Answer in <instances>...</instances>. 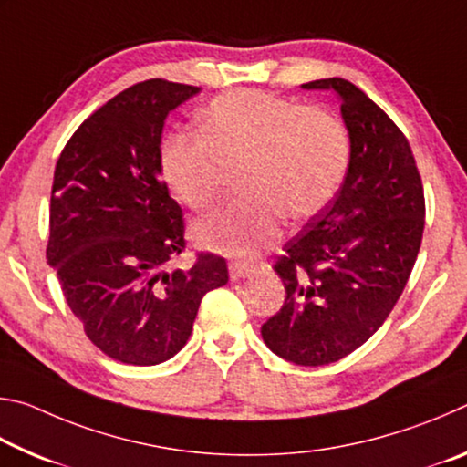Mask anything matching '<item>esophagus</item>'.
<instances>
[{"label":"esophagus","instance_id":"esophagus-1","mask_svg":"<svg viewBox=\"0 0 467 467\" xmlns=\"http://www.w3.org/2000/svg\"><path fill=\"white\" fill-rule=\"evenodd\" d=\"M228 274H231L233 282H239V280L249 278V275L253 274V267L247 264H241V262H233L231 265H228Z\"/></svg>","mask_w":467,"mask_h":467}]
</instances>
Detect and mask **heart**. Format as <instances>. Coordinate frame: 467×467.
<instances>
[{
    "mask_svg": "<svg viewBox=\"0 0 467 467\" xmlns=\"http://www.w3.org/2000/svg\"><path fill=\"white\" fill-rule=\"evenodd\" d=\"M350 164V136L329 110L300 107L259 90H234L203 110L200 133H172L161 169L172 195L210 208L228 172L241 200L193 224L195 241L233 257H253L280 236L282 214L309 218L326 208Z\"/></svg>",
    "mask_w": 467,
    "mask_h": 467,
    "instance_id": "obj_1",
    "label": "heart"
}]
</instances>
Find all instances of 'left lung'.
Here are the masks:
<instances>
[{"label":"left lung","mask_w":467,"mask_h":467,"mask_svg":"<svg viewBox=\"0 0 467 467\" xmlns=\"http://www.w3.org/2000/svg\"><path fill=\"white\" fill-rule=\"evenodd\" d=\"M339 100L350 136L342 187L274 270L286 298L262 326L265 346L300 367L357 350L383 326L412 274L424 231V192L404 133L342 78L303 84Z\"/></svg>","instance_id":"obj_1"}]
</instances>
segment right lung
<instances>
[{"instance_id": "obj_1", "label": "right lung", "mask_w": 467, "mask_h": 467, "mask_svg": "<svg viewBox=\"0 0 467 467\" xmlns=\"http://www.w3.org/2000/svg\"><path fill=\"white\" fill-rule=\"evenodd\" d=\"M195 94L158 78L131 86L76 130L55 167L47 262L90 342L125 365L175 357L205 292L228 282L212 253L167 270L185 228L161 177V140L171 110Z\"/></svg>"}]
</instances>
